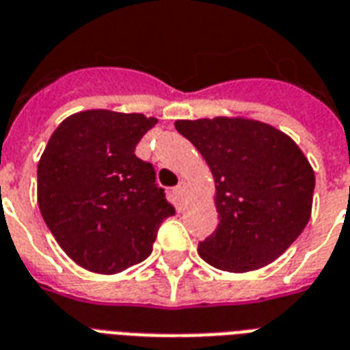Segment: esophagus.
<instances>
[{
	"label": "esophagus",
	"mask_w": 350,
	"mask_h": 350,
	"mask_svg": "<svg viewBox=\"0 0 350 350\" xmlns=\"http://www.w3.org/2000/svg\"><path fill=\"white\" fill-rule=\"evenodd\" d=\"M174 193L178 194V196H180L181 200L185 198V196H187V181L185 180H181L180 183H178V185L174 187Z\"/></svg>",
	"instance_id": "1"
}]
</instances>
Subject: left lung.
I'll list each match as a JSON object with an SVG mask.
<instances>
[{"label": "left lung", "instance_id": "1", "mask_svg": "<svg viewBox=\"0 0 350 350\" xmlns=\"http://www.w3.org/2000/svg\"><path fill=\"white\" fill-rule=\"evenodd\" d=\"M209 165L218 228L198 244L218 270L244 273L279 258L306 228L316 176L295 141L246 117L176 121Z\"/></svg>", "mask_w": 350, "mask_h": 350}]
</instances>
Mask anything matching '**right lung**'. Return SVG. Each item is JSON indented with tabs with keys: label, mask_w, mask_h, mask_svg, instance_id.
Masks as SVG:
<instances>
[{
	"label": "right lung",
	"mask_w": 350,
	"mask_h": 350,
	"mask_svg": "<svg viewBox=\"0 0 350 350\" xmlns=\"http://www.w3.org/2000/svg\"><path fill=\"white\" fill-rule=\"evenodd\" d=\"M157 122L143 113L79 111L64 119L38 161V207L58 246L95 273H119L152 253L174 205L152 163L135 156Z\"/></svg>",
	"instance_id": "1"
}]
</instances>
